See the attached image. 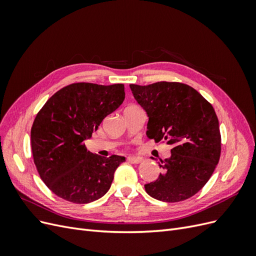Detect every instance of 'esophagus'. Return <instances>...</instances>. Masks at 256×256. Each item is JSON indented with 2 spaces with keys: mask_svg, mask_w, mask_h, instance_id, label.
<instances>
[{
  "mask_svg": "<svg viewBox=\"0 0 256 256\" xmlns=\"http://www.w3.org/2000/svg\"><path fill=\"white\" fill-rule=\"evenodd\" d=\"M127 161L130 162V164H140L142 159L140 157H134V156H129L127 157Z\"/></svg>",
  "mask_w": 256,
  "mask_h": 256,
  "instance_id": "34e87169",
  "label": "esophagus"
}]
</instances>
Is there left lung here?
<instances>
[{
    "label": "left lung",
    "mask_w": 256,
    "mask_h": 256,
    "mask_svg": "<svg viewBox=\"0 0 256 256\" xmlns=\"http://www.w3.org/2000/svg\"><path fill=\"white\" fill-rule=\"evenodd\" d=\"M148 116L146 134L172 145L171 156L145 191L162 202H180L202 189L221 154L219 120L212 106L198 90L178 82L129 85Z\"/></svg>",
    "instance_id": "left-lung-1"
}]
</instances>
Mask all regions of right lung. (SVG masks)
Instances as JSON below:
<instances>
[{"label": "right lung", "instance_id": "1", "mask_svg": "<svg viewBox=\"0 0 256 256\" xmlns=\"http://www.w3.org/2000/svg\"><path fill=\"white\" fill-rule=\"evenodd\" d=\"M124 99V84L74 83L56 92L38 112L30 130L34 164L54 194L86 204L110 189L125 157H102L88 152L84 142Z\"/></svg>", "mask_w": 256, "mask_h": 256}]
</instances>
